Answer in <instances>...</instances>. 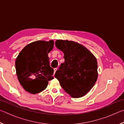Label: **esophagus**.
I'll use <instances>...</instances> for the list:
<instances>
[{
	"label": "esophagus",
	"mask_w": 124,
	"mask_h": 124,
	"mask_svg": "<svg viewBox=\"0 0 124 124\" xmlns=\"http://www.w3.org/2000/svg\"><path fill=\"white\" fill-rule=\"evenodd\" d=\"M57 70V68H54V74H55V73H56V70Z\"/></svg>",
	"instance_id": "obj_1"
}]
</instances>
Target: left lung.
Segmentation results:
<instances>
[{
  "label": "left lung",
  "mask_w": 124,
  "mask_h": 124,
  "mask_svg": "<svg viewBox=\"0 0 124 124\" xmlns=\"http://www.w3.org/2000/svg\"><path fill=\"white\" fill-rule=\"evenodd\" d=\"M55 45L63 52L64 62L54 77L71 97H83L97 81V60L89 50L76 42L57 40Z\"/></svg>",
  "instance_id": "obj_1"
}]
</instances>
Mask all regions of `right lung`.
<instances>
[{
  "label": "right lung",
  "mask_w": 124,
  "mask_h": 124,
  "mask_svg": "<svg viewBox=\"0 0 124 124\" xmlns=\"http://www.w3.org/2000/svg\"><path fill=\"white\" fill-rule=\"evenodd\" d=\"M52 40H38L26 45L16 58V74L21 85L27 92L36 94L44 90L48 81L54 79L48 54L54 47Z\"/></svg>",
  "instance_id": "1"
}]
</instances>
